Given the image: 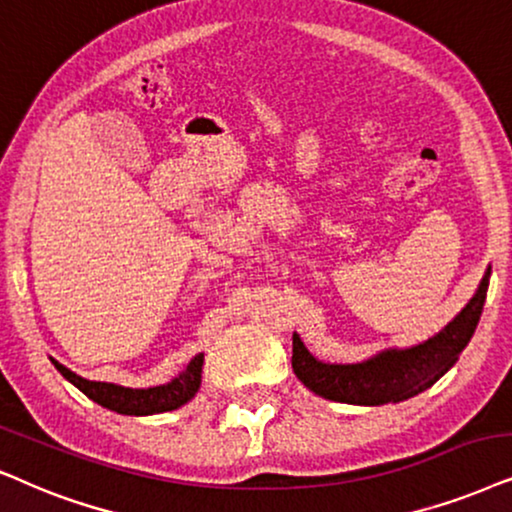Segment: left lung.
<instances>
[{"mask_svg": "<svg viewBox=\"0 0 512 512\" xmlns=\"http://www.w3.org/2000/svg\"><path fill=\"white\" fill-rule=\"evenodd\" d=\"M487 286L489 274L463 312L435 338L411 349H390L364 364H323L293 335V371L314 394L342 404L378 406L416 397L418 392L435 385L461 357L480 323Z\"/></svg>", "mask_w": 512, "mask_h": 512, "instance_id": "1", "label": "left lung"}]
</instances>
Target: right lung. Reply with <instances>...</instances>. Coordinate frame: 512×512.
Masks as SVG:
<instances>
[{"mask_svg": "<svg viewBox=\"0 0 512 512\" xmlns=\"http://www.w3.org/2000/svg\"><path fill=\"white\" fill-rule=\"evenodd\" d=\"M54 366L63 378L70 380L77 390L87 394L89 399L96 404L106 406V409L125 413V416H151V413H163L174 411L179 406H184L186 401L193 399V394L200 387V371H203V354H196L189 364L184 366L179 378H174L172 383L148 387V390H132V387H122L113 383H94V380L80 378V375L70 371L63 364H58L56 359Z\"/></svg>", "mask_w": 512, "mask_h": 512, "instance_id": "1", "label": "right lung"}]
</instances>
